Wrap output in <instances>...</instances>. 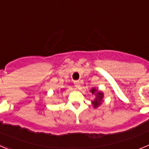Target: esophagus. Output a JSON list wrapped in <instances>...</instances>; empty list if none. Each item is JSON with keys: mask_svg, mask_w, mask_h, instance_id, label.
<instances>
[{"mask_svg": "<svg viewBox=\"0 0 149 149\" xmlns=\"http://www.w3.org/2000/svg\"><path fill=\"white\" fill-rule=\"evenodd\" d=\"M74 86L76 88H78L80 86V85H81V83H80L79 81H74Z\"/></svg>", "mask_w": 149, "mask_h": 149, "instance_id": "obj_1", "label": "esophagus"}]
</instances>
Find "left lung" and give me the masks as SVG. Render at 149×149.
Segmentation results:
<instances>
[{"instance_id":"1","label":"left lung","mask_w":149,"mask_h":149,"mask_svg":"<svg viewBox=\"0 0 149 149\" xmlns=\"http://www.w3.org/2000/svg\"><path fill=\"white\" fill-rule=\"evenodd\" d=\"M91 91H92V93H93V94H94V93L96 92V89H93ZM102 98H103V93H97V94H96V98L95 99L94 101H93V105H94L95 107H97L98 106H99L100 104H101V100H102Z\"/></svg>"}]
</instances>
